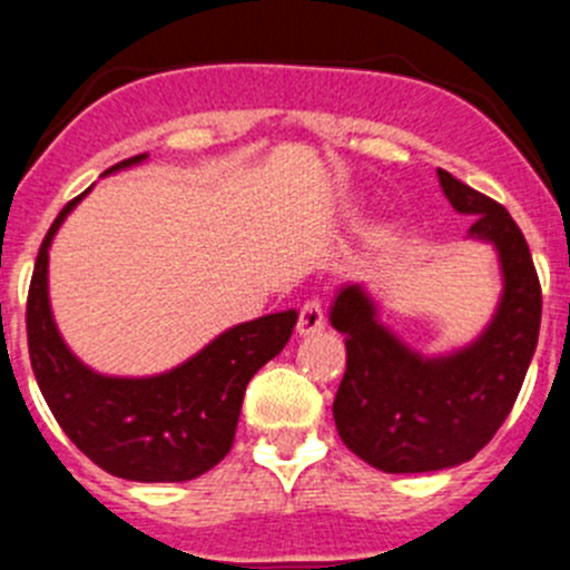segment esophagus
Returning a JSON list of instances; mask_svg holds the SVG:
<instances>
[{"label":"esophagus","instance_id":"esophagus-1","mask_svg":"<svg viewBox=\"0 0 570 570\" xmlns=\"http://www.w3.org/2000/svg\"><path fill=\"white\" fill-rule=\"evenodd\" d=\"M322 327H325V314H322V306L317 301H308L306 306L301 308V320H297V333H301L303 338L306 336H314V333H320Z\"/></svg>","mask_w":570,"mask_h":570}]
</instances>
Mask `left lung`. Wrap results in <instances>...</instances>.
<instances>
[{"label": "left lung", "instance_id": "obj_1", "mask_svg": "<svg viewBox=\"0 0 570 570\" xmlns=\"http://www.w3.org/2000/svg\"><path fill=\"white\" fill-rule=\"evenodd\" d=\"M465 237L493 245L502 295L491 322L452 353L424 355L381 322L364 284L338 286L331 325L344 333L347 370L333 422L350 452L386 474L461 465L493 439L521 392L540 331V284L527 239L502 204L439 168Z\"/></svg>", "mask_w": 570, "mask_h": 570}]
</instances>
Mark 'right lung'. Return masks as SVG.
Wrapping results in <instances>:
<instances>
[{"label":"right lung","instance_id":"1","mask_svg":"<svg viewBox=\"0 0 570 570\" xmlns=\"http://www.w3.org/2000/svg\"><path fill=\"white\" fill-rule=\"evenodd\" d=\"M148 154L118 163L105 176L135 168ZM79 198L62 206L36 258L27 301V342L36 381L62 433L107 474L135 482L195 480L228 455L250 377L281 353L297 312L239 322L193 358L159 375H101L73 355L49 303V248Z\"/></svg>","mask_w":570,"mask_h":570}]
</instances>
